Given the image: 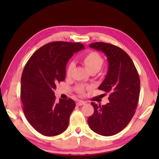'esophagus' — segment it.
<instances>
[{
	"label": "esophagus",
	"instance_id": "1",
	"mask_svg": "<svg viewBox=\"0 0 159 159\" xmlns=\"http://www.w3.org/2000/svg\"><path fill=\"white\" fill-rule=\"evenodd\" d=\"M84 104H85V102H84L83 100L78 101V102L76 103L77 106H82V105H84Z\"/></svg>",
	"mask_w": 159,
	"mask_h": 159
}]
</instances>
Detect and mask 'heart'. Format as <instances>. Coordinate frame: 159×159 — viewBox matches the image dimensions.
<instances>
[{
    "instance_id": "b5f03b06",
    "label": "heart",
    "mask_w": 159,
    "mask_h": 159,
    "mask_svg": "<svg viewBox=\"0 0 159 159\" xmlns=\"http://www.w3.org/2000/svg\"><path fill=\"white\" fill-rule=\"evenodd\" d=\"M81 60L84 65L85 66L87 69L89 71L91 74L96 73L98 72L102 68L104 63L103 57L98 52L95 51H90L87 52L86 55L82 57ZM73 67L74 64L72 63L68 64L66 70V74L67 76H70L71 73H72ZM91 88H92L91 86H85L84 85H81V84L75 87L76 92L80 94H83L86 89H90Z\"/></svg>"
}]
</instances>
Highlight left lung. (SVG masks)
I'll list each match as a JSON object with an SVG mask.
<instances>
[{"instance_id":"left-lung-1","label":"left lung","mask_w":159,"mask_h":159,"mask_svg":"<svg viewBox=\"0 0 159 159\" xmlns=\"http://www.w3.org/2000/svg\"><path fill=\"white\" fill-rule=\"evenodd\" d=\"M89 47L103 52L107 57L109 70L98 89L109 94V102L102 106L91 103L94 113L87 121L96 133L112 136L122 130L135 113L140 92L139 74L129 55L118 46L96 42Z\"/></svg>"}]
</instances>
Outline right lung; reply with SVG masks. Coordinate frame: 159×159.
<instances>
[{
	"label": "right lung",
	"mask_w": 159,
	"mask_h": 159,
	"mask_svg": "<svg viewBox=\"0 0 159 159\" xmlns=\"http://www.w3.org/2000/svg\"><path fill=\"white\" fill-rule=\"evenodd\" d=\"M80 43L53 42L33 54L21 77L20 98L23 112L29 124L43 135L52 137L63 133L69 124L74 101L56 102V84L66 79V67L74 52L84 49Z\"/></svg>",
	"instance_id": "1"
}]
</instances>
